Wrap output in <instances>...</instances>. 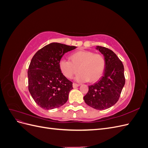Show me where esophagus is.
I'll return each mask as SVG.
<instances>
[{
  "label": "esophagus",
  "mask_w": 148,
  "mask_h": 148,
  "mask_svg": "<svg viewBox=\"0 0 148 148\" xmlns=\"http://www.w3.org/2000/svg\"><path fill=\"white\" fill-rule=\"evenodd\" d=\"M80 84H77V83H73V87L74 88H77V87H78V86H79Z\"/></svg>",
  "instance_id": "esophagus-1"
}]
</instances>
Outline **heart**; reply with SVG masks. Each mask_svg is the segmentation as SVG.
<instances>
[{"instance_id": "b5f03b06", "label": "heart", "mask_w": 148, "mask_h": 148, "mask_svg": "<svg viewBox=\"0 0 148 148\" xmlns=\"http://www.w3.org/2000/svg\"><path fill=\"white\" fill-rule=\"evenodd\" d=\"M70 59L71 61L64 58L59 60L60 70L69 79L72 78L79 71V73L76 77V80L79 82L89 81L95 83L98 81L102 77L106 68L104 57L92 51H78L71 53Z\"/></svg>"}]
</instances>
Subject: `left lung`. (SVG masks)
<instances>
[{
  "label": "left lung",
  "instance_id": "8db88e82",
  "mask_svg": "<svg viewBox=\"0 0 148 148\" xmlns=\"http://www.w3.org/2000/svg\"><path fill=\"white\" fill-rule=\"evenodd\" d=\"M106 61L104 76L98 82L89 86L84 96L85 103L97 110H104L114 106L119 99L125 83L124 67L117 55L110 49L97 46Z\"/></svg>",
  "mask_w": 148,
  "mask_h": 148
}]
</instances>
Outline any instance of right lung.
<instances>
[{
  "label": "right lung",
  "mask_w": 148,
  "mask_h": 148,
  "mask_svg": "<svg viewBox=\"0 0 148 148\" xmlns=\"http://www.w3.org/2000/svg\"><path fill=\"white\" fill-rule=\"evenodd\" d=\"M76 47L52 42L39 49L33 57L28 70V89L41 108H57L68 100L73 83L62 74L59 62L65 53Z\"/></svg>",
  "instance_id": "add662e5"
}]
</instances>
